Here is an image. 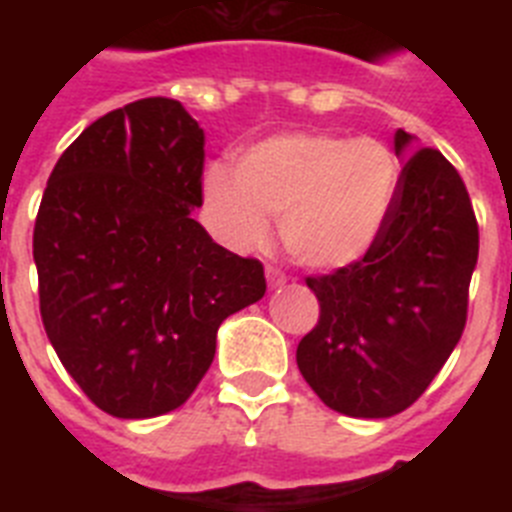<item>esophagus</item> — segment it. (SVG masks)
<instances>
[{
    "instance_id": "esophagus-1",
    "label": "esophagus",
    "mask_w": 512,
    "mask_h": 512,
    "mask_svg": "<svg viewBox=\"0 0 512 512\" xmlns=\"http://www.w3.org/2000/svg\"><path fill=\"white\" fill-rule=\"evenodd\" d=\"M266 282H269L271 289L284 287V284H287V274L279 269H274V266H266Z\"/></svg>"
}]
</instances>
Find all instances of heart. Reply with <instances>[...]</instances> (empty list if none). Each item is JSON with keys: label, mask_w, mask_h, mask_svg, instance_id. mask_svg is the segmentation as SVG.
Segmentation results:
<instances>
[{"label": "heart", "mask_w": 512, "mask_h": 512, "mask_svg": "<svg viewBox=\"0 0 512 512\" xmlns=\"http://www.w3.org/2000/svg\"><path fill=\"white\" fill-rule=\"evenodd\" d=\"M400 161L377 138L289 133L235 158L233 174L210 169L205 194L235 248L259 246L266 217L300 264L341 269L372 251L390 223Z\"/></svg>", "instance_id": "1"}]
</instances>
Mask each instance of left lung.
<instances>
[{
  "instance_id": "8db88e82",
  "label": "left lung",
  "mask_w": 512,
  "mask_h": 512,
  "mask_svg": "<svg viewBox=\"0 0 512 512\" xmlns=\"http://www.w3.org/2000/svg\"><path fill=\"white\" fill-rule=\"evenodd\" d=\"M405 161L390 223L356 264L307 277L318 325L297 346L315 395L351 418H390L433 382L467 325L479 230L459 171L395 133Z\"/></svg>"
}]
</instances>
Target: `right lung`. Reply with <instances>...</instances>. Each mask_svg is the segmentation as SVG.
Returning a JSON list of instances; mask_svg holds the SVG:
<instances>
[{
    "mask_svg": "<svg viewBox=\"0 0 512 512\" xmlns=\"http://www.w3.org/2000/svg\"><path fill=\"white\" fill-rule=\"evenodd\" d=\"M205 133L148 97L94 120L43 192L33 233L40 315L66 372L104 413L156 418L189 400L217 328L259 302L264 266L217 246L202 207Z\"/></svg>",
    "mask_w": 512,
    "mask_h": 512,
    "instance_id": "add662e5",
    "label": "right lung"
}]
</instances>
